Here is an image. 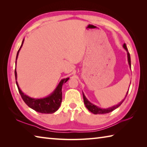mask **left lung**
<instances>
[{
    "mask_svg": "<svg viewBox=\"0 0 147 147\" xmlns=\"http://www.w3.org/2000/svg\"><path fill=\"white\" fill-rule=\"evenodd\" d=\"M123 48L126 50V52H127V61H128V64L129 65V67L131 68V58H130V54L129 52L127 51V47L126 43H124L123 44ZM128 91H129V89H128ZM128 91L127 92L126 94L127 95V93H128ZM127 95H126V96H127ZM83 100H84V104H85L86 107L88 109L89 111H90L91 112H92L93 114H107L109 113V112H111L112 111H113L114 110H115V109H117V107H119V106L122 104V103L123 102V101L124 100V98L123 101H121L120 103H119L118 104L112 106V107H109L107 109H102V108H100L98 107V106H96L94 104H93L92 103L90 102L88 99L86 98V96L84 94L83 92Z\"/></svg>",
    "mask_w": 147,
    "mask_h": 147,
    "instance_id": "1",
    "label": "left lung"
}]
</instances>
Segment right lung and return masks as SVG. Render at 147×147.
<instances>
[{
    "mask_svg": "<svg viewBox=\"0 0 147 147\" xmlns=\"http://www.w3.org/2000/svg\"><path fill=\"white\" fill-rule=\"evenodd\" d=\"M23 42L24 39L23 40V42H22L21 45L17 53L16 60L18 57L19 52H20L22 46H23ZM14 73L16 81V85L18 86L19 92H20L24 102L26 103V104L29 107L33 109V110H35L36 112L42 114H52L54 113L55 112L58 110L62 102V85H63V84L67 82V80L69 79V78H66L61 80L57 86L56 87V88L54 90V91L47 96L42 98H34L30 97L29 96L25 95L21 91L17 82L16 68H15Z\"/></svg>",
    "mask_w": 147,
    "mask_h": 147,
    "instance_id": "1",
    "label": "right lung"
}]
</instances>
